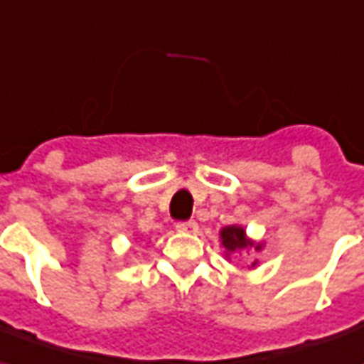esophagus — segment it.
<instances>
[{
  "label": "esophagus",
  "mask_w": 364,
  "mask_h": 364,
  "mask_svg": "<svg viewBox=\"0 0 364 364\" xmlns=\"http://www.w3.org/2000/svg\"><path fill=\"white\" fill-rule=\"evenodd\" d=\"M176 231H180V233H198V223L196 221H180V223H176Z\"/></svg>",
  "instance_id": "obj_1"
}]
</instances>
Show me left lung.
I'll return each mask as SVG.
<instances>
[{
    "instance_id": "obj_1",
    "label": "left lung",
    "mask_w": 364,
    "mask_h": 364,
    "mask_svg": "<svg viewBox=\"0 0 364 364\" xmlns=\"http://www.w3.org/2000/svg\"><path fill=\"white\" fill-rule=\"evenodd\" d=\"M219 239H221V247L225 249V259H231V255H239V252L249 251V249H255V251H262L264 243H257L252 241L251 237L247 235L243 225H228L219 231ZM259 267V260L255 259L251 262L249 269H257Z\"/></svg>"
}]
</instances>
